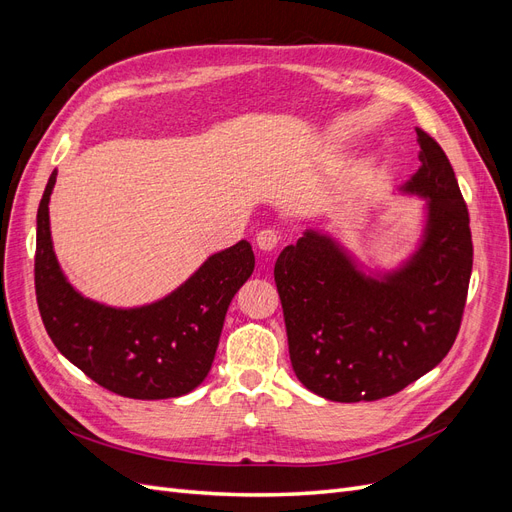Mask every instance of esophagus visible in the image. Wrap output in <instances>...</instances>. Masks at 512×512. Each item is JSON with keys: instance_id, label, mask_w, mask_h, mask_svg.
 <instances>
[{"instance_id": "esophagus-1", "label": "esophagus", "mask_w": 512, "mask_h": 512, "mask_svg": "<svg viewBox=\"0 0 512 512\" xmlns=\"http://www.w3.org/2000/svg\"><path fill=\"white\" fill-rule=\"evenodd\" d=\"M277 243H280V235H277V232L271 230V228L260 230L256 235V245H258V250H262V252H275Z\"/></svg>"}]
</instances>
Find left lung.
Here are the masks:
<instances>
[{
	"instance_id": "obj_1",
	"label": "left lung",
	"mask_w": 512,
	"mask_h": 512,
	"mask_svg": "<svg viewBox=\"0 0 512 512\" xmlns=\"http://www.w3.org/2000/svg\"><path fill=\"white\" fill-rule=\"evenodd\" d=\"M418 166L401 185L427 198L421 245L404 265L367 275L320 230L275 262L294 374L312 393L376 401L425 376L453 348L472 275L466 200L442 147L416 128Z\"/></svg>"
}]
</instances>
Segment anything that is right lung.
Wrapping results in <instances>:
<instances>
[{
    "mask_svg": "<svg viewBox=\"0 0 512 512\" xmlns=\"http://www.w3.org/2000/svg\"><path fill=\"white\" fill-rule=\"evenodd\" d=\"M46 183L36 230V299L57 350L104 389L130 399H168L194 391L209 374L228 305L250 280L247 241L209 256L188 282L143 307H108L85 299L61 273L53 252Z\"/></svg>",
    "mask_w": 512,
    "mask_h": 512,
    "instance_id": "right-lung-1",
    "label": "right lung"
}]
</instances>
